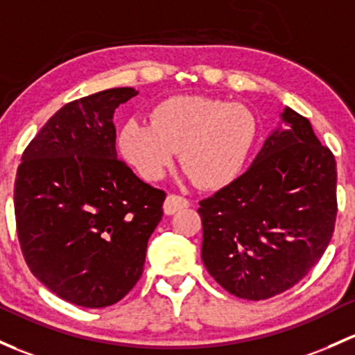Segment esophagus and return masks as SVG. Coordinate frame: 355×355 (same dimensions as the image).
I'll return each instance as SVG.
<instances>
[{
    "label": "esophagus",
    "mask_w": 355,
    "mask_h": 355,
    "mask_svg": "<svg viewBox=\"0 0 355 355\" xmlns=\"http://www.w3.org/2000/svg\"><path fill=\"white\" fill-rule=\"evenodd\" d=\"M185 207H189V200L182 196H175V193H170L165 199V204H163V211L168 216L175 214V212Z\"/></svg>",
    "instance_id": "34e87169"
}]
</instances>
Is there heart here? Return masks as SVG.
I'll use <instances>...</instances> for the list:
<instances>
[{
    "mask_svg": "<svg viewBox=\"0 0 355 355\" xmlns=\"http://www.w3.org/2000/svg\"><path fill=\"white\" fill-rule=\"evenodd\" d=\"M255 137V117L241 103L171 96L151 112V125L125 122L119 146L144 180H159L180 153L189 177L200 189L216 190L241 173Z\"/></svg>",
    "mask_w": 355,
    "mask_h": 355,
    "instance_id": "1",
    "label": "heart"
}]
</instances>
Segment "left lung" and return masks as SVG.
Instances as JSON below:
<instances>
[{
  "instance_id": "left-lung-1",
  "label": "left lung",
  "mask_w": 355,
  "mask_h": 355,
  "mask_svg": "<svg viewBox=\"0 0 355 355\" xmlns=\"http://www.w3.org/2000/svg\"><path fill=\"white\" fill-rule=\"evenodd\" d=\"M243 175L200 200L202 262L227 293L260 301L301 281L337 218V163L303 115L286 107Z\"/></svg>"
}]
</instances>
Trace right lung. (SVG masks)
I'll use <instances>...</instances> for the list:
<instances>
[{
    "mask_svg": "<svg viewBox=\"0 0 355 355\" xmlns=\"http://www.w3.org/2000/svg\"><path fill=\"white\" fill-rule=\"evenodd\" d=\"M110 88L66 103L30 141L15 180L21 253L55 296L83 308L121 301L143 275L163 190L115 151L114 112L136 96Z\"/></svg>",
    "mask_w": 355,
    "mask_h": 355,
    "instance_id": "right-lung-1",
    "label": "right lung"
}]
</instances>
